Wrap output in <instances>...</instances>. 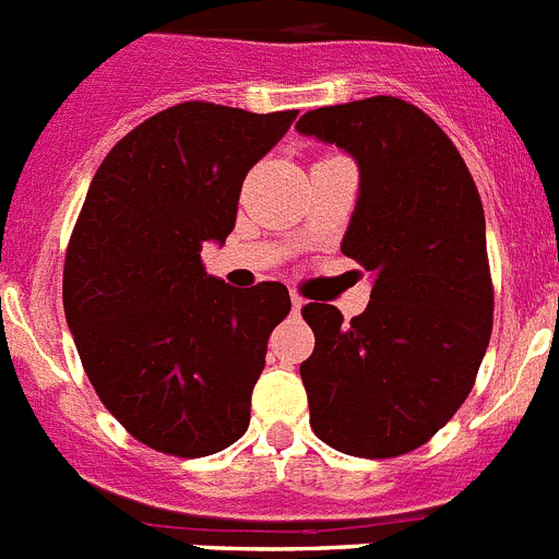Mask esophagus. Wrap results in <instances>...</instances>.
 <instances>
[{"label":"esophagus","instance_id":"esophagus-1","mask_svg":"<svg viewBox=\"0 0 559 559\" xmlns=\"http://www.w3.org/2000/svg\"><path fill=\"white\" fill-rule=\"evenodd\" d=\"M305 308V299L299 294H290V310H294V313H299V310Z\"/></svg>","mask_w":559,"mask_h":559}]
</instances>
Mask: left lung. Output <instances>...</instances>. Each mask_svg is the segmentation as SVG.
<instances>
[{
    "label": "left lung",
    "instance_id": "left-lung-1",
    "mask_svg": "<svg viewBox=\"0 0 559 559\" xmlns=\"http://www.w3.org/2000/svg\"><path fill=\"white\" fill-rule=\"evenodd\" d=\"M296 131L358 165L341 251L369 271L367 310L344 324L310 302L302 360L310 426L349 456L426 445L471 394L492 330L487 231L476 181L448 133L397 97L308 111Z\"/></svg>",
    "mask_w": 559,
    "mask_h": 559
}]
</instances>
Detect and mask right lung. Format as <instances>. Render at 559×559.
Masks as SVG:
<instances>
[{"label":"right lung","instance_id":"add662e5","mask_svg":"<svg viewBox=\"0 0 559 559\" xmlns=\"http://www.w3.org/2000/svg\"><path fill=\"white\" fill-rule=\"evenodd\" d=\"M296 111L179 103L111 147L63 265L69 333L103 406L147 448L199 459L249 428L283 283L231 288L201 249L235 229L246 173Z\"/></svg>","mask_w":559,"mask_h":559}]
</instances>
